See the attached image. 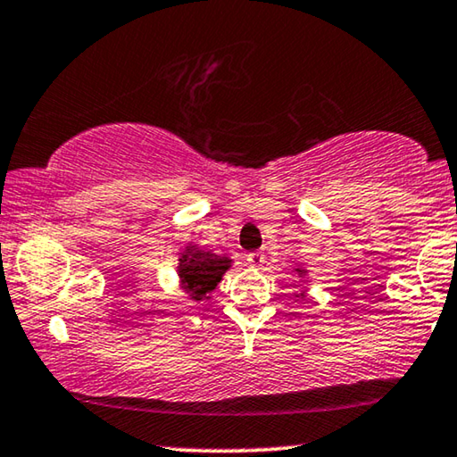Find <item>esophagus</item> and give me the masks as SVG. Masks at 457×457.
I'll return each instance as SVG.
<instances>
[{
    "label": "esophagus",
    "instance_id": "obj_1",
    "mask_svg": "<svg viewBox=\"0 0 457 457\" xmlns=\"http://www.w3.org/2000/svg\"><path fill=\"white\" fill-rule=\"evenodd\" d=\"M246 261H248L250 267L258 269V267H262V264H264V254H262V252H250V254L246 256Z\"/></svg>",
    "mask_w": 457,
    "mask_h": 457
}]
</instances>
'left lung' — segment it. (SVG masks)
Here are the masks:
<instances>
[{"label": "left lung", "mask_w": 457, "mask_h": 457, "mask_svg": "<svg viewBox=\"0 0 457 457\" xmlns=\"http://www.w3.org/2000/svg\"><path fill=\"white\" fill-rule=\"evenodd\" d=\"M294 272H297V275H299V277H302V278H303L305 275H308V270H305V269H302V267H297V269H294ZM303 295H305V294H299V295H295V297H303Z\"/></svg>", "instance_id": "left-lung-1"}]
</instances>
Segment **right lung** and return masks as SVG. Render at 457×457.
<instances>
[{"label": "right lung", "instance_id": "right-lung-1", "mask_svg": "<svg viewBox=\"0 0 457 457\" xmlns=\"http://www.w3.org/2000/svg\"><path fill=\"white\" fill-rule=\"evenodd\" d=\"M231 267L229 256H220L213 252L203 250L195 244L180 252L179 256V283L185 289V294L193 302H203L209 299L211 291L220 285L221 277L226 275V270Z\"/></svg>", "mask_w": 457, "mask_h": 457}]
</instances>
